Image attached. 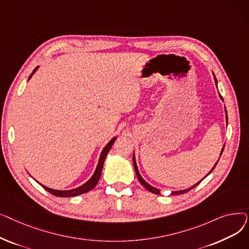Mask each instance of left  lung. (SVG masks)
Listing matches in <instances>:
<instances>
[{"label": "left lung", "mask_w": 249, "mask_h": 249, "mask_svg": "<svg viewBox=\"0 0 249 249\" xmlns=\"http://www.w3.org/2000/svg\"><path fill=\"white\" fill-rule=\"evenodd\" d=\"M214 74V73H213ZM214 77H215V75H214ZM215 83H216V86H217V80H216V77H215ZM220 98L222 99V100H223V98H222V96L220 95ZM225 111H226V109H225ZM226 120H227V122H228V117H227V112H226ZM223 150H224V146H223V148H222V151H221V155H222V152H223ZM217 163H218V161L216 162V164L214 165V167L211 169V172L210 173H209L208 175H210L212 172H213V169L215 168V166L217 165ZM133 164H134V168H135V172H136V176H137V178H138V179H139V181H140V184L143 186V187H144L145 189H147L149 192H151V193H153V194H155V195H160V190H158V189H155V188H153V187H151L150 185H148L147 184V182L144 180V179H143L142 178H141V176H140V174H139V171H138V168H137V164H136V161H135V158H134V155H133ZM207 175V176H208ZM206 176V177H207ZM205 177V178H206ZM203 178V179H204ZM202 179V180H203ZM202 180H200L199 182H197V184H196L195 186H193L192 188H189V189H187V190H184V191H178V192H172V194L173 195H180V194H185V193H187V192H189V191H191L192 189H194L196 186H198L199 184H200V182L202 181Z\"/></svg>", "instance_id": "obj_1"}]
</instances>
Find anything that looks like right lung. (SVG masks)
Masks as SVG:
<instances>
[{
	"mask_svg": "<svg viewBox=\"0 0 249 249\" xmlns=\"http://www.w3.org/2000/svg\"><path fill=\"white\" fill-rule=\"evenodd\" d=\"M37 69H38V67L34 69V71H32V73L30 74V76H29L28 80H30L31 76H32V74L36 71V70H37ZM115 140H116V137H115V138H113V139L108 143V144H107L106 146H105V148L103 149V151H102V153H101L100 160H99V163H98V165H97V168H96V172H95V174H94V175H93V177H91V178H90L86 182V184H85V185H83L82 187H80V188H76V189H74V190H70V191H57V190H52V189H49V188H47V187H45V186L41 185V186H42V188H44V189H45L47 192H49L51 195L56 196V197H61V198L75 197V196L85 194V193H87V192L90 191L91 189H94V188L97 186L98 181H99V179H100V178H101V174H102V169H103L104 161H105V160H106V156H107L108 152L110 151V149H111L112 145L114 144Z\"/></svg>",
	"mask_w": 249,
	"mask_h": 249,
	"instance_id": "obj_1",
	"label": "right lung"
}]
</instances>
